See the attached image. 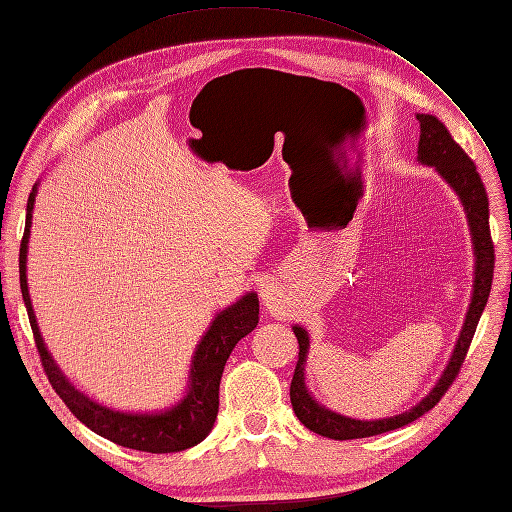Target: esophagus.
Returning a JSON list of instances; mask_svg holds the SVG:
<instances>
[{
    "label": "esophagus",
    "instance_id": "obj_1",
    "mask_svg": "<svg viewBox=\"0 0 512 512\" xmlns=\"http://www.w3.org/2000/svg\"><path fill=\"white\" fill-rule=\"evenodd\" d=\"M261 301H264V305L268 307L270 312L277 310V305H279V292L275 290V285L264 283V288H261Z\"/></svg>",
    "mask_w": 512,
    "mask_h": 512
}]
</instances>
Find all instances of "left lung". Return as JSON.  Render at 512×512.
<instances>
[{
	"mask_svg": "<svg viewBox=\"0 0 512 512\" xmlns=\"http://www.w3.org/2000/svg\"><path fill=\"white\" fill-rule=\"evenodd\" d=\"M417 120L421 124L417 161L421 165H427V168H434L438 176H441L443 181L454 189L458 200L462 202V209H465L471 244H473V257H475L471 303L465 316V323H462L460 336L456 340L454 353H451L445 371L441 377H438L434 388L410 410L395 414V417L373 419V421L344 417V414L329 410L323 406V403L316 401L310 388H307V373H305L307 353H310V334H307V329L303 325L292 327L296 340H299V362H296L292 386H290L292 410L307 430H312L320 436L334 438V441H351V438L384 434L417 421L425 412H430L436 403L441 401L451 382L456 379L462 362H465V355L469 351L475 327H478V320L484 312L486 301H489L493 268H495V251H493L491 229H489V196H486L482 178L478 170H475L473 161L467 157V152L456 144L454 137L449 135V130L436 115L417 113Z\"/></svg>",
	"mask_w": 512,
	"mask_h": 512,
	"instance_id": "left-lung-1",
	"label": "left lung"
}]
</instances>
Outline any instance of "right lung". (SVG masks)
Returning a JSON list of instances; mask_svg holds the SVG:
<instances>
[{"instance_id":"obj_1","label":"right lung","mask_w":512,"mask_h":512,"mask_svg":"<svg viewBox=\"0 0 512 512\" xmlns=\"http://www.w3.org/2000/svg\"><path fill=\"white\" fill-rule=\"evenodd\" d=\"M37 192L39 183H34L26 209V231H23V240L19 248V283L23 303H26L28 310L32 334L34 340H37L41 362L52 388L58 392V397L65 401V406L76 414V419L80 423H85L95 434L109 438V441L122 447L148 451V454H170V451H183L202 443L213 430V423H216L218 417V392L224 364H227L235 344L244 336L251 334L259 323L257 294L246 292L233 305L224 307V310L218 312L216 318L211 320L209 329L202 334L192 355L185 395L178 399L174 406L154 412H126L104 406V403L91 399L69 382V377L61 371V366L56 364L52 353L47 351L37 316H34L32 310L26 268L32 211L34 200H37Z\"/></svg>"}]
</instances>
